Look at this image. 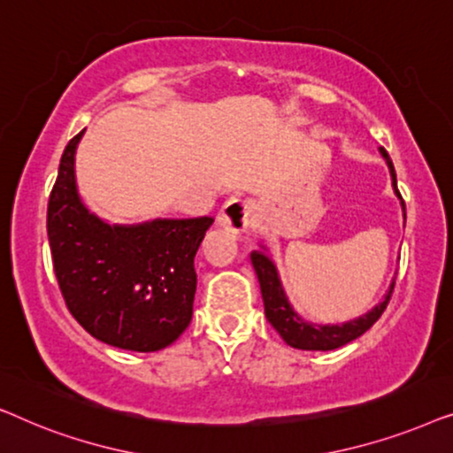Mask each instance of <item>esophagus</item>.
<instances>
[{
  "label": "esophagus",
  "mask_w": 453,
  "mask_h": 453,
  "mask_svg": "<svg viewBox=\"0 0 453 453\" xmlns=\"http://www.w3.org/2000/svg\"><path fill=\"white\" fill-rule=\"evenodd\" d=\"M253 203L250 200H241V197H231L219 212V225L225 231L231 233H245L251 225Z\"/></svg>",
  "instance_id": "esophagus-1"
}]
</instances>
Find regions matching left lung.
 Here are the masks:
<instances>
[{
	"instance_id": "left-lung-1",
	"label": "left lung",
	"mask_w": 453,
	"mask_h": 453,
	"mask_svg": "<svg viewBox=\"0 0 453 453\" xmlns=\"http://www.w3.org/2000/svg\"><path fill=\"white\" fill-rule=\"evenodd\" d=\"M380 154L383 157V160H386V165L389 169L394 194L398 196V200L402 203V216H404V225H406V208H404V202H402V196L398 191V181H395L394 165L383 148H380ZM265 251L268 250H265L264 245H262V251H251V264H253V270H256V274H257L259 288H262L265 318H268L272 327L280 334L284 342H287L288 346H293V349H299V350L340 349V346L349 344V342H352V340H357L358 336H363V334L381 318V313L386 311L395 280H392L388 293L383 295V299L377 303L371 311L358 315V318H355V319L344 321V324H313V321L303 319L301 315L295 311L293 305H290L288 296H287V293H284V287H282L280 274H278L276 264L272 262V257Z\"/></svg>"
}]
</instances>
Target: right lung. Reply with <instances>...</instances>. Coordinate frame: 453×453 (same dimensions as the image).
<instances>
[{
    "instance_id": "obj_1",
    "label": "right lung",
    "mask_w": 453,
    "mask_h": 453,
    "mask_svg": "<svg viewBox=\"0 0 453 453\" xmlns=\"http://www.w3.org/2000/svg\"><path fill=\"white\" fill-rule=\"evenodd\" d=\"M61 154L47 208L53 268L70 313L90 336L123 350L175 342L194 315V259L212 216L111 225L78 194L76 150Z\"/></svg>"
}]
</instances>
